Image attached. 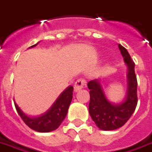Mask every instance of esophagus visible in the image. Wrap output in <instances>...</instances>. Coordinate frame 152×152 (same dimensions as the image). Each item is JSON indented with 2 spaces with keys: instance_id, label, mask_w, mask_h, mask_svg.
<instances>
[{
  "instance_id": "esophagus-1",
  "label": "esophagus",
  "mask_w": 152,
  "mask_h": 152,
  "mask_svg": "<svg viewBox=\"0 0 152 152\" xmlns=\"http://www.w3.org/2000/svg\"><path fill=\"white\" fill-rule=\"evenodd\" d=\"M86 87V81L84 79H79L77 80L74 85V91L75 92H78L80 89H84Z\"/></svg>"
}]
</instances>
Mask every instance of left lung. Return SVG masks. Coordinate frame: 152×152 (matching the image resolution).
<instances>
[{"instance_id":"1","label":"left lung","mask_w":152,"mask_h":152,"mask_svg":"<svg viewBox=\"0 0 152 152\" xmlns=\"http://www.w3.org/2000/svg\"><path fill=\"white\" fill-rule=\"evenodd\" d=\"M128 68V90L126 97L120 104L109 102L103 91L99 80L88 82L90 101L89 112L96 125L102 130H114L122 127L135 111L137 103V76L135 75V64L131 59L127 50L118 45Z\"/></svg>"}]
</instances>
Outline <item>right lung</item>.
<instances>
[{
    "instance_id": "add662e5",
    "label": "right lung",
    "mask_w": 152,
    "mask_h": 152,
    "mask_svg": "<svg viewBox=\"0 0 152 152\" xmlns=\"http://www.w3.org/2000/svg\"><path fill=\"white\" fill-rule=\"evenodd\" d=\"M37 44L31 46V48L36 46ZM72 86H68L58 96V98L57 99L52 107L45 113L38 117L28 116L15 102V108L22 118V120L31 129L40 133L51 132L59 127L61 123L66 117L70 103L72 99Z\"/></svg>"
}]
</instances>
